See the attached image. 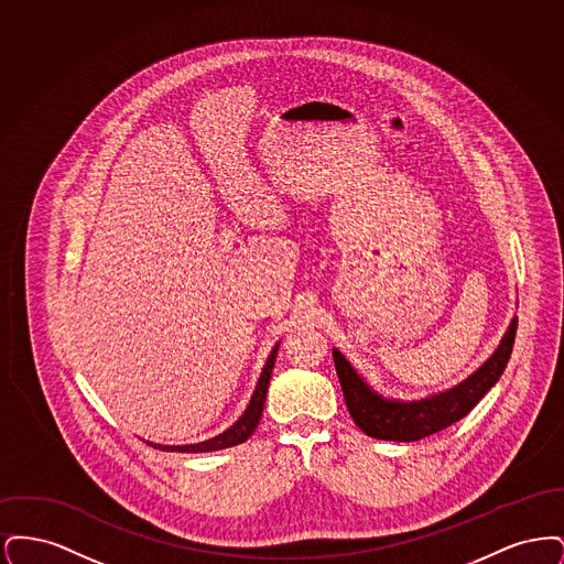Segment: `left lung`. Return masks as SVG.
Listing matches in <instances>:
<instances>
[{"label":"left lung","instance_id":"1","mask_svg":"<svg viewBox=\"0 0 564 564\" xmlns=\"http://www.w3.org/2000/svg\"><path fill=\"white\" fill-rule=\"evenodd\" d=\"M518 317L506 329L499 347L482 366L460 380L455 387L427 395L423 400H393L376 393L375 389L357 375L349 359L338 349H332L336 375L343 387V395L355 425L366 435L391 442H416L431 433L446 430L482 400L497 384L510 361L516 340Z\"/></svg>","mask_w":564,"mask_h":564}]
</instances>
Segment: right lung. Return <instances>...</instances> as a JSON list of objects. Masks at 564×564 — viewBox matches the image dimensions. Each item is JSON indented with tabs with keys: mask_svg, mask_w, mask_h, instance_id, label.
Returning a JSON list of instances; mask_svg holds the SVG:
<instances>
[{
	"mask_svg": "<svg viewBox=\"0 0 564 564\" xmlns=\"http://www.w3.org/2000/svg\"><path fill=\"white\" fill-rule=\"evenodd\" d=\"M276 350H279V343L270 350L269 359H267V364L262 368V375L258 378V384L253 389V395H251L245 412L235 425H230L224 433L209 437L205 442H198V444H186V446H162V444H152V442H148V444L154 446V448H161V451H169V453H215V451L232 448V446H239L242 442H247L249 435L260 425V419H262V412H264V402H267V393H269L270 375H272V368H274Z\"/></svg>",
	"mask_w": 564,
	"mask_h": 564,
	"instance_id": "add662e5",
	"label": "right lung"
}]
</instances>
